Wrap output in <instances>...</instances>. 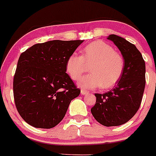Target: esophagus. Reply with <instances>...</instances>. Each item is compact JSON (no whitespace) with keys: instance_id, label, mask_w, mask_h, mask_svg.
<instances>
[{"instance_id":"esophagus-1","label":"esophagus","mask_w":156,"mask_h":156,"mask_svg":"<svg viewBox=\"0 0 156 156\" xmlns=\"http://www.w3.org/2000/svg\"><path fill=\"white\" fill-rule=\"evenodd\" d=\"M89 94V92L87 90H81V94L83 95H87Z\"/></svg>"}]
</instances>
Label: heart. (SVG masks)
Segmentation results:
<instances>
[{"instance_id": "1", "label": "heart", "mask_w": 156, "mask_h": 156, "mask_svg": "<svg viewBox=\"0 0 156 156\" xmlns=\"http://www.w3.org/2000/svg\"><path fill=\"white\" fill-rule=\"evenodd\" d=\"M90 67L89 75L80 80L78 84L84 89L111 88L120 80L124 69V59L114 48L103 41H94L87 45L82 56L73 54L66 62V72L77 80Z\"/></svg>"}]
</instances>
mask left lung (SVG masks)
Wrapping results in <instances>:
<instances>
[{"mask_svg": "<svg viewBox=\"0 0 156 156\" xmlns=\"http://www.w3.org/2000/svg\"><path fill=\"white\" fill-rule=\"evenodd\" d=\"M119 48L124 59V69L115 87L104 94H95L96 103L90 111L103 126L124 124L139 109L145 87V62L134 44L122 37H108Z\"/></svg>", "mask_w": 156, "mask_h": 156, "instance_id": "8db88e82", "label": "left lung"}]
</instances>
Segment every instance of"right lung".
I'll return each mask as SVG.
<instances>
[{"mask_svg":"<svg viewBox=\"0 0 156 156\" xmlns=\"http://www.w3.org/2000/svg\"><path fill=\"white\" fill-rule=\"evenodd\" d=\"M83 41L37 44L21 54L13 80L14 100L28 124L50 129L62 120L80 90L66 73V62Z\"/></svg>","mask_w":156,"mask_h":156,"instance_id":"right-lung-1","label":"right lung"}]
</instances>
